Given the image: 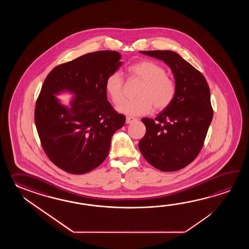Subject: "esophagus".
Here are the masks:
<instances>
[{
    "label": "esophagus",
    "mask_w": 249,
    "mask_h": 249,
    "mask_svg": "<svg viewBox=\"0 0 249 249\" xmlns=\"http://www.w3.org/2000/svg\"><path fill=\"white\" fill-rule=\"evenodd\" d=\"M135 121H137V119H136V118H134V117H127L125 123H126V124H132V123H134Z\"/></svg>",
    "instance_id": "esophagus-1"
}]
</instances>
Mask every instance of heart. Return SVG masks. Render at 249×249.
<instances>
[{
	"label": "heart",
	"mask_w": 249,
	"mask_h": 249,
	"mask_svg": "<svg viewBox=\"0 0 249 249\" xmlns=\"http://www.w3.org/2000/svg\"><path fill=\"white\" fill-rule=\"evenodd\" d=\"M128 73L132 79L142 83L136 97L132 101H124L117 107L119 113L130 117L147 115L156 110H164L172 104L176 95V85L166 74L162 66L150 61L142 60L128 68ZM105 90L114 104L121 103L124 99V85L122 74L115 71L107 76Z\"/></svg>",
	"instance_id": "obj_1"
}]
</instances>
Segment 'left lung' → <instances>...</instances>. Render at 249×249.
Returning <instances> with one entry per match:
<instances>
[{
    "instance_id": "8db88e82",
    "label": "left lung",
    "mask_w": 249,
    "mask_h": 249,
    "mask_svg": "<svg viewBox=\"0 0 249 249\" xmlns=\"http://www.w3.org/2000/svg\"><path fill=\"white\" fill-rule=\"evenodd\" d=\"M163 60L175 76V100L155 119L142 121L146 133L139 142L144 159L155 168L175 172L191 163L200 152L213 118L207 80L192 65L172 51H143Z\"/></svg>"
}]
</instances>
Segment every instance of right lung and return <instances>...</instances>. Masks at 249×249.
I'll list each match as a JSON object with an SVG mask.
<instances>
[{
  "mask_svg": "<svg viewBox=\"0 0 249 249\" xmlns=\"http://www.w3.org/2000/svg\"><path fill=\"white\" fill-rule=\"evenodd\" d=\"M120 58L112 51L88 53L56 67L43 82L35 110L38 135L48 158L69 174L98 167L125 123L105 90L107 76L122 66ZM65 92L73 95L69 107L55 96Z\"/></svg>",
  "mask_w": 249,
  "mask_h": 249,
  "instance_id": "1",
  "label": "right lung"
}]
</instances>
